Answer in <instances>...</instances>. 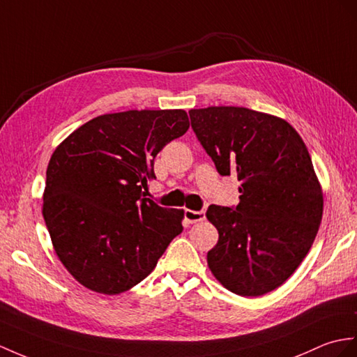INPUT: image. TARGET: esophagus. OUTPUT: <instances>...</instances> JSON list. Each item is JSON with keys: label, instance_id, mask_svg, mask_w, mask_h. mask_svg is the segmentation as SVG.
<instances>
[{"label": "esophagus", "instance_id": "obj_1", "mask_svg": "<svg viewBox=\"0 0 357 357\" xmlns=\"http://www.w3.org/2000/svg\"><path fill=\"white\" fill-rule=\"evenodd\" d=\"M204 218H206L204 211H190V208H186V211H185V220L190 224L203 221Z\"/></svg>", "mask_w": 357, "mask_h": 357}]
</instances>
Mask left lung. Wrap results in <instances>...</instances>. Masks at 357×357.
Segmentation results:
<instances>
[{
    "mask_svg": "<svg viewBox=\"0 0 357 357\" xmlns=\"http://www.w3.org/2000/svg\"><path fill=\"white\" fill-rule=\"evenodd\" d=\"M190 126L221 176L241 181L239 204L208 206L218 230L207 253L224 288L259 297L306 257L323 218V190L300 135L284 119L245 107L189 110Z\"/></svg>",
    "mask_w": 357,
    "mask_h": 357,
    "instance_id": "obj_1",
    "label": "left lung"
}]
</instances>
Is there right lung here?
Returning <instances> with one entry per match:
<instances>
[{
    "label": "right lung",
    "mask_w": 357,
    "mask_h": 357,
    "mask_svg": "<svg viewBox=\"0 0 357 357\" xmlns=\"http://www.w3.org/2000/svg\"><path fill=\"white\" fill-rule=\"evenodd\" d=\"M189 128L185 110H127L69 135L47 168L43 220L60 262L86 288L116 295L142 282L183 231V211L142 189L154 158Z\"/></svg>",
    "instance_id": "right-lung-1"
}]
</instances>
